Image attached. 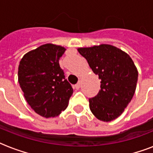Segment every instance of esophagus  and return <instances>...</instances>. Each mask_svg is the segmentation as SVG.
Segmentation results:
<instances>
[{"label": "esophagus", "instance_id": "1", "mask_svg": "<svg viewBox=\"0 0 153 153\" xmlns=\"http://www.w3.org/2000/svg\"><path fill=\"white\" fill-rule=\"evenodd\" d=\"M80 86H81V83H80V82H79L78 83L75 84V86H74V87L77 89V90H79V88H80Z\"/></svg>", "mask_w": 153, "mask_h": 153}]
</instances>
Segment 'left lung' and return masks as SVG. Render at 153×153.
<instances>
[{"label": "left lung", "mask_w": 153, "mask_h": 153, "mask_svg": "<svg viewBox=\"0 0 153 153\" xmlns=\"http://www.w3.org/2000/svg\"><path fill=\"white\" fill-rule=\"evenodd\" d=\"M101 79V90L89 98L92 114L100 121L118 117L135 93L138 71L130 56L109 44L78 49Z\"/></svg>", "instance_id": "1"}]
</instances>
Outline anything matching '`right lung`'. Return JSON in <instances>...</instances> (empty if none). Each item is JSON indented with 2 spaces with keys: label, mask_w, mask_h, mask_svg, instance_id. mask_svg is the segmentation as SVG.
I'll return each mask as SVG.
<instances>
[{
  "label": "right lung",
  "mask_w": 153,
  "mask_h": 153,
  "mask_svg": "<svg viewBox=\"0 0 153 153\" xmlns=\"http://www.w3.org/2000/svg\"><path fill=\"white\" fill-rule=\"evenodd\" d=\"M66 49L44 44L25 54L18 67V82L32 109L48 118L58 116L67 107L73 94L59 63Z\"/></svg>",
  "instance_id": "obj_1"
}]
</instances>
